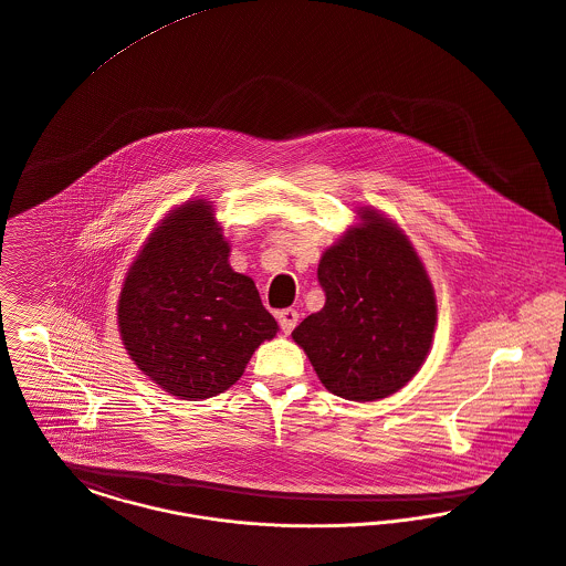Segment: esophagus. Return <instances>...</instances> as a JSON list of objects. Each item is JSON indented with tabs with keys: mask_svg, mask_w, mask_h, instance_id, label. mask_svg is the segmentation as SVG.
Listing matches in <instances>:
<instances>
[{
	"mask_svg": "<svg viewBox=\"0 0 566 566\" xmlns=\"http://www.w3.org/2000/svg\"><path fill=\"white\" fill-rule=\"evenodd\" d=\"M277 323H280L282 332L291 333L297 327V323H300V314H297L295 310H282V312L277 314Z\"/></svg>",
	"mask_w": 566,
	"mask_h": 566,
	"instance_id": "esophagus-1",
	"label": "esophagus"
}]
</instances>
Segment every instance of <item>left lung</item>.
<instances>
[{"label": "left lung", "instance_id": "8db88e82", "mask_svg": "<svg viewBox=\"0 0 566 566\" xmlns=\"http://www.w3.org/2000/svg\"><path fill=\"white\" fill-rule=\"evenodd\" d=\"M318 263L325 307L301 321L293 339L321 382L353 401L399 391L432 348L436 297L428 271L398 224L359 209Z\"/></svg>", "mask_w": 566, "mask_h": 566}]
</instances>
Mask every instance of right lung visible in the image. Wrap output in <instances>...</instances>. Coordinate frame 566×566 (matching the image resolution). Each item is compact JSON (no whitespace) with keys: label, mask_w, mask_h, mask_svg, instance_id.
Returning a JSON list of instances; mask_svg holds the SVG:
<instances>
[{"label":"right lung","mask_w":566,"mask_h":566,"mask_svg":"<svg viewBox=\"0 0 566 566\" xmlns=\"http://www.w3.org/2000/svg\"><path fill=\"white\" fill-rule=\"evenodd\" d=\"M209 200L172 209L128 269L117 323L134 364L170 396L207 399L234 385L275 337L252 277L229 265Z\"/></svg>","instance_id":"1"}]
</instances>
